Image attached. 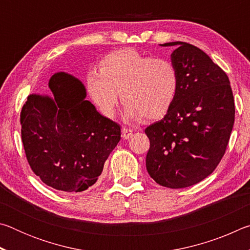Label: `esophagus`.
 Instances as JSON below:
<instances>
[{
  "label": "esophagus",
  "instance_id": "1",
  "mask_svg": "<svg viewBox=\"0 0 250 250\" xmlns=\"http://www.w3.org/2000/svg\"><path fill=\"white\" fill-rule=\"evenodd\" d=\"M122 138L125 139V140H128L133 135V130L132 129H128V128H124L122 129Z\"/></svg>",
  "mask_w": 250,
  "mask_h": 250
}]
</instances>
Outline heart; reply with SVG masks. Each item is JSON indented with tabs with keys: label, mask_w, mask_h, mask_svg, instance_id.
Masks as SVG:
<instances>
[{
	"label": "heart",
	"mask_w": 250,
	"mask_h": 250,
	"mask_svg": "<svg viewBox=\"0 0 250 250\" xmlns=\"http://www.w3.org/2000/svg\"><path fill=\"white\" fill-rule=\"evenodd\" d=\"M87 84L91 99L104 116L115 115L120 91L126 117L156 119L174 103L179 74L167 59L121 49L108 55L99 70L88 74Z\"/></svg>",
	"instance_id": "b5f03b06"
}]
</instances>
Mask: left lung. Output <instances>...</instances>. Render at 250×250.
Instances as JSON below:
<instances>
[{
  "label": "left lung",
  "instance_id": "8db88e82",
  "mask_svg": "<svg viewBox=\"0 0 250 250\" xmlns=\"http://www.w3.org/2000/svg\"><path fill=\"white\" fill-rule=\"evenodd\" d=\"M179 89L162 120L146 129L150 140L146 170L156 183L183 188L213 173L225 154L235 121L227 75L196 46L172 42Z\"/></svg>",
  "mask_w": 250,
  "mask_h": 250
}]
</instances>
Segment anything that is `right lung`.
<instances>
[{
  "label": "right lung",
  "instance_id": "1",
  "mask_svg": "<svg viewBox=\"0 0 250 250\" xmlns=\"http://www.w3.org/2000/svg\"><path fill=\"white\" fill-rule=\"evenodd\" d=\"M54 97L32 94L21 111L22 141L33 172L58 191L94 185L121 139L120 125L86 100L78 78L64 71L48 83Z\"/></svg>",
  "mask_w": 250,
  "mask_h": 250
}]
</instances>
